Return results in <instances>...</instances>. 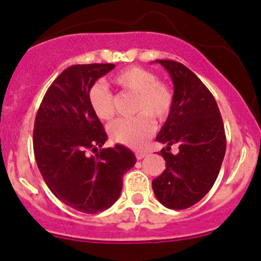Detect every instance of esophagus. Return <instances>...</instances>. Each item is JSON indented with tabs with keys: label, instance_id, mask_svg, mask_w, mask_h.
Here are the masks:
<instances>
[{
	"label": "esophagus",
	"instance_id": "1",
	"mask_svg": "<svg viewBox=\"0 0 261 261\" xmlns=\"http://www.w3.org/2000/svg\"><path fill=\"white\" fill-rule=\"evenodd\" d=\"M135 154H136V159L137 160H142V159H144V157H146V154H147V152H146V151H136Z\"/></svg>",
	"mask_w": 261,
	"mask_h": 261
}]
</instances>
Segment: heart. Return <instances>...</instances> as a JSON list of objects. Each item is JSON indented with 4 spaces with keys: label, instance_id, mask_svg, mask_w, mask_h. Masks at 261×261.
<instances>
[{
    "label": "heart",
    "instance_id": "1",
    "mask_svg": "<svg viewBox=\"0 0 261 261\" xmlns=\"http://www.w3.org/2000/svg\"><path fill=\"white\" fill-rule=\"evenodd\" d=\"M114 83L128 93L136 94L134 111L139 115L114 121L109 127L111 139L133 148H141L154 131L153 117L162 121L173 107V93L166 83L160 82L153 71L141 67L126 68L114 76ZM89 104L95 115L110 120L115 115V96L102 83L89 90Z\"/></svg>",
    "mask_w": 261,
    "mask_h": 261
}]
</instances>
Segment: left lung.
I'll return each instance as SVG.
<instances>
[{
  "instance_id": "obj_1",
  "label": "left lung",
  "mask_w": 261,
  "mask_h": 261,
  "mask_svg": "<svg viewBox=\"0 0 261 261\" xmlns=\"http://www.w3.org/2000/svg\"><path fill=\"white\" fill-rule=\"evenodd\" d=\"M172 79L173 107L156 141L166 144V168L152 181L156 198L170 210H186L210 192L218 177L227 139L216 99L186 65L157 59ZM179 145V153L169 152Z\"/></svg>"
}]
</instances>
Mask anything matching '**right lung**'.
Listing matches in <instances>:
<instances>
[{
	"label": "right lung",
	"mask_w": 261,
	"mask_h": 261,
	"mask_svg": "<svg viewBox=\"0 0 261 261\" xmlns=\"http://www.w3.org/2000/svg\"><path fill=\"white\" fill-rule=\"evenodd\" d=\"M114 68L98 63L67 68L48 88L34 121V157L43 179L57 198L83 213L110 208L121 193L122 176L136 163L122 145L98 152L108 136L88 95Z\"/></svg>",
	"instance_id": "right-lung-1"
}]
</instances>
